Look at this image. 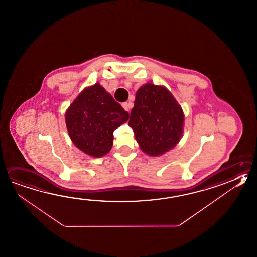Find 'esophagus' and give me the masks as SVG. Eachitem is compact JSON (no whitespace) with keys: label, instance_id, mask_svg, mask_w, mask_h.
Returning <instances> with one entry per match:
<instances>
[{"label":"esophagus","instance_id":"34e87169","mask_svg":"<svg viewBox=\"0 0 257 257\" xmlns=\"http://www.w3.org/2000/svg\"><path fill=\"white\" fill-rule=\"evenodd\" d=\"M121 105H122V107H123V109H124L125 111H130V110H131L132 109V107H133V103H132V102H123V103H122Z\"/></svg>","mask_w":257,"mask_h":257}]
</instances>
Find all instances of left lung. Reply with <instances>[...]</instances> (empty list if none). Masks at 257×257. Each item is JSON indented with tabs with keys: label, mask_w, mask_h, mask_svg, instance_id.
<instances>
[{
	"label": "left lung",
	"mask_w": 257,
	"mask_h": 257,
	"mask_svg": "<svg viewBox=\"0 0 257 257\" xmlns=\"http://www.w3.org/2000/svg\"><path fill=\"white\" fill-rule=\"evenodd\" d=\"M184 120L182 107L166 88L146 83L136 92L128 124L142 151L158 156L179 143Z\"/></svg>",
	"instance_id": "8db88e82"
}]
</instances>
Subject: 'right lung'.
I'll list each match as a JSON object with an SVG mask.
<instances>
[{
	"instance_id": "obj_1",
	"label": "right lung",
	"mask_w": 257,
	"mask_h": 257,
	"mask_svg": "<svg viewBox=\"0 0 257 257\" xmlns=\"http://www.w3.org/2000/svg\"><path fill=\"white\" fill-rule=\"evenodd\" d=\"M128 119L129 113L99 83L85 88L65 113L71 140L92 157L110 152L113 131Z\"/></svg>"
}]
</instances>
